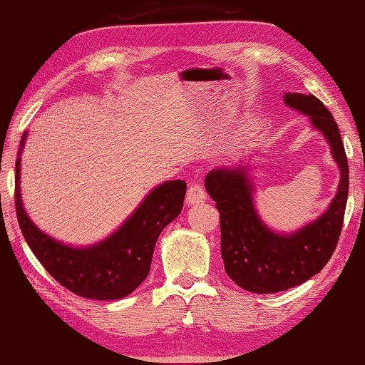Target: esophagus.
Wrapping results in <instances>:
<instances>
[{"mask_svg":"<svg viewBox=\"0 0 365 365\" xmlns=\"http://www.w3.org/2000/svg\"><path fill=\"white\" fill-rule=\"evenodd\" d=\"M205 199H207V192H205V188L202 187V183L199 182L191 183L187 192V202L197 204V202H204Z\"/></svg>","mask_w":365,"mask_h":365,"instance_id":"esophagus-1","label":"esophagus"}]
</instances>
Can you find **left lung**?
<instances>
[{
    "label": "left lung",
    "instance_id": "left-lung-1",
    "mask_svg": "<svg viewBox=\"0 0 365 365\" xmlns=\"http://www.w3.org/2000/svg\"><path fill=\"white\" fill-rule=\"evenodd\" d=\"M284 103L310 117L324 134L340 168L339 191L323 215L291 235L270 231L253 205V185L245 170L213 169L205 188L220 212L221 258L234 283L256 294L287 291L317 275L331 259L344 226L348 199V160L332 113L313 95L287 93Z\"/></svg>",
    "mask_w": 365,
    "mask_h": 365
}]
</instances>
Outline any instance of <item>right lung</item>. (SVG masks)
Segmentation results:
<instances>
[{"label":"right lung","mask_w":365,"mask_h":365,"mask_svg":"<svg viewBox=\"0 0 365 365\" xmlns=\"http://www.w3.org/2000/svg\"><path fill=\"white\" fill-rule=\"evenodd\" d=\"M20 142L16 160V213L21 234L36 258L61 287L74 294L96 301L121 299L139 287L150 272L153 250L161 231L180 215L187 183L164 182L139 205L125 225L109 239L88 248H73L41 232L21 205Z\"/></svg>","instance_id":"add662e5"}]
</instances>
